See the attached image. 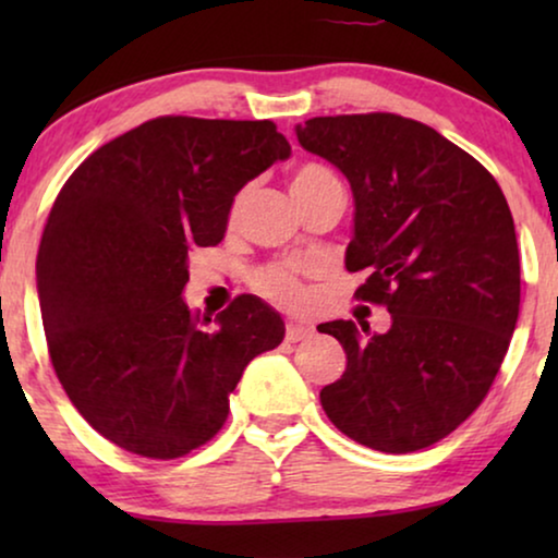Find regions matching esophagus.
I'll return each instance as SVG.
<instances>
[{
    "mask_svg": "<svg viewBox=\"0 0 558 558\" xmlns=\"http://www.w3.org/2000/svg\"><path fill=\"white\" fill-rule=\"evenodd\" d=\"M312 327L310 325H300V323H289L287 325V342H300L312 338Z\"/></svg>",
    "mask_w": 558,
    "mask_h": 558,
    "instance_id": "obj_1",
    "label": "esophagus"
}]
</instances>
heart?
Segmentation results:
<instances>
[{
  "label": "heart",
  "mask_w": 558,
  "mask_h": 558,
  "mask_svg": "<svg viewBox=\"0 0 558 558\" xmlns=\"http://www.w3.org/2000/svg\"><path fill=\"white\" fill-rule=\"evenodd\" d=\"M323 178H330V172H327L325 167L302 165L292 178V190L307 187L312 182ZM239 205L241 201H235V208H239ZM254 287L266 296V300L284 304V307H296V304H302L304 300L300 279H296V274L292 269H287V266H266V269H262L254 277Z\"/></svg>",
  "instance_id": "b5f03b06"
}]
</instances>
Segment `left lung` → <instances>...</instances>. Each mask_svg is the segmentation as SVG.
<instances>
[{"label": "left lung", "instance_id": "1", "mask_svg": "<svg viewBox=\"0 0 558 558\" xmlns=\"http://www.w3.org/2000/svg\"><path fill=\"white\" fill-rule=\"evenodd\" d=\"M296 140L353 190L348 271L386 304L391 327L335 319L345 373L319 391L350 439L388 454L454 432L490 391L513 338L521 262L506 195L490 172L432 126L396 113L315 117Z\"/></svg>", "mask_w": 558, "mask_h": 558}]
</instances>
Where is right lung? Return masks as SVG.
<instances>
[{
    "instance_id": "1",
    "label": "right lung",
    "mask_w": 558,
    "mask_h": 558,
    "mask_svg": "<svg viewBox=\"0 0 558 558\" xmlns=\"http://www.w3.org/2000/svg\"><path fill=\"white\" fill-rule=\"evenodd\" d=\"M292 155L271 121L159 117L96 149L37 251L52 368L94 429L174 460L218 434L228 396L284 319L254 294L216 317L182 300L187 251L223 241L239 190Z\"/></svg>"
}]
</instances>
